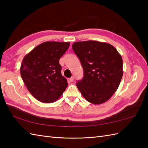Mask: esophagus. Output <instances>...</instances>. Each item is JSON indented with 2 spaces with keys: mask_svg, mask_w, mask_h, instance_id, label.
Instances as JSON below:
<instances>
[{
  "mask_svg": "<svg viewBox=\"0 0 148 148\" xmlns=\"http://www.w3.org/2000/svg\"><path fill=\"white\" fill-rule=\"evenodd\" d=\"M74 80V77H71V78H69V82H73Z\"/></svg>",
  "mask_w": 148,
  "mask_h": 148,
  "instance_id": "obj_1",
  "label": "esophagus"
}]
</instances>
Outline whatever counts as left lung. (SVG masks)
<instances>
[{
    "label": "left lung",
    "instance_id": "1",
    "mask_svg": "<svg viewBox=\"0 0 148 148\" xmlns=\"http://www.w3.org/2000/svg\"><path fill=\"white\" fill-rule=\"evenodd\" d=\"M72 48L83 68V79L76 84L81 95L93 104L108 101L123 74L121 55L110 44L95 40L76 42Z\"/></svg>",
    "mask_w": 148,
    "mask_h": 148
}]
</instances>
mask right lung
Instances as JSON below:
<instances>
[{
  "instance_id": "obj_1",
  "label": "right lung",
  "mask_w": 148,
  "mask_h": 148,
  "mask_svg": "<svg viewBox=\"0 0 148 148\" xmlns=\"http://www.w3.org/2000/svg\"><path fill=\"white\" fill-rule=\"evenodd\" d=\"M70 42L48 41L37 46L23 58L20 74L28 90L41 102L58 100L67 87L59 60Z\"/></svg>"
}]
</instances>
